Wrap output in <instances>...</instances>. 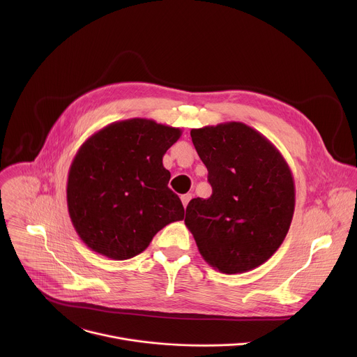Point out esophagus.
Here are the masks:
<instances>
[{"instance_id": "esophagus-1", "label": "esophagus", "mask_w": 357, "mask_h": 357, "mask_svg": "<svg viewBox=\"0 0 357 357\" xmlns=\"http://www.w3.org/2000/svg\"><path fill=\"white\" fill-rule=\"evenodd\" d=\"M192 199V195L190 193H186V195H182L181 196V200H182V205H183V208H186L188 206V203H189V200Z\"/></svg>"}]
</instances>
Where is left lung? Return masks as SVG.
<instances>
[{"mask_svg": "<svg viewBox=\"0 0 357 357\" xmlns=\"http://www.w3.org/2000/svg\"><path fill=\"white\" fill-rule=\"evenodd\" d=\"M208 168L212 195L192 199L185 225L200 256L223 274L266 263L282 244L294 216L292 172L275 145L244 123L190 130Z\"/></svg>", "mask_w": 357, "mask_h": 357, "instance_id": "obj_1", "label": "left lung"}]
</instances>
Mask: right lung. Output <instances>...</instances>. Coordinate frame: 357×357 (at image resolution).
Segmentation results:
<instances>
[{"mask_svg": "<svg viewBox=\"0 0 357 357\" xmlns=\"http://www.w3.org/2000/svg\"><path fill=\"white\" fill-rule=\"evenodd\" d=\"M182 131L148 119L116 121L87 138L72 161L66 197L82 241L112 260L142 252L161 229L183 219L168 188L165 152Z\"/></svg>", "mask_w": 357, "mask_h": 357, "instance_id": "obj_1", "label": "right lung"}]
</instances>
